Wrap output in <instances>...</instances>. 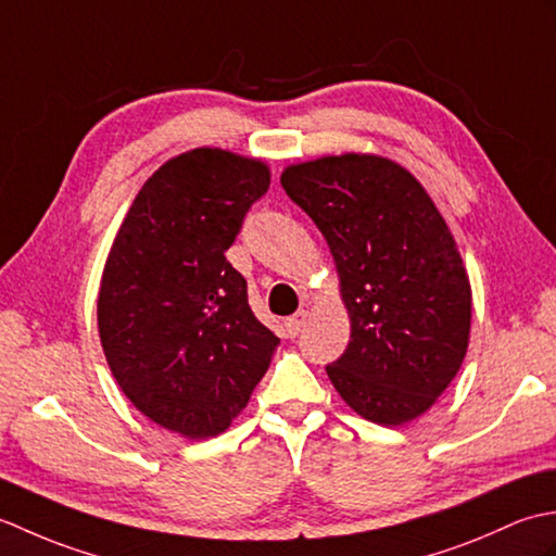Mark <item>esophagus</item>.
<instances>
[{"label": "esophagus", "instance_id": "1", "mask_svg": "<svg viewBox=\"0 0 556 556\" xmlns=\"http://www.w3.org/2000/svg\"><path fill=\"white\" fill-rule=\"evenodd\" d=\"M305 320H308V313H305V311H299L296 315H291L289 320L285 323V325H287V332H289L291 337H299V332L305 327Z\"/></svg>", "mask_w": 556, "mask_h": 556}]
</instances>
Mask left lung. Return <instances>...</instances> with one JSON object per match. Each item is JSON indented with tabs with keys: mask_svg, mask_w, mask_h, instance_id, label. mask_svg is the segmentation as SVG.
Here are the masks:
<instances>
[{
	"mask_svg": "<svg viewBox=\"0 0 556 556\" xmlns=\"http://www.w3.org/2000/svg\"><path fill=\"white\" fill-rule=\"evenodd\" d=\"M287 195L334 257L351 341L327 365L365 420L396 428L434 406L466 358L468 271L440 210L406 167L344 152L289 164Z\"/></svg>",
	"mask_w": 556,
	"mask_h": 556,
	"instance_id": "8db88e82",
	"label": "left lung"
}]
</instances>
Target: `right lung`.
Segmentation results:
<instances>
[{
    "label": "right lung",
    "mask_w": 556,
    "mask_h": 556,
    "mask_svg": "<svg viewBox=\"0 0 556 556\" xmlns=\"http://www.w3.org/2000/svg\"><path fill=\"white\" fill-rule=\"evenodd\" d=\"M267 188L263 160L181 152L140 188L102 269L98 329L114 380L186 440L227 430L279 346L224 255Z\"/></svg>",
    "instance_id": "obj_1"
}]
</instances>
